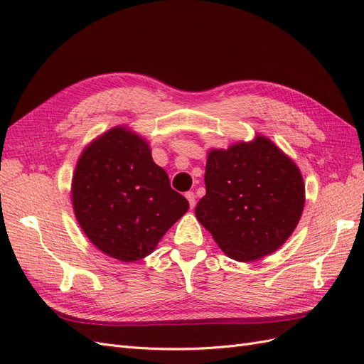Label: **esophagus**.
Listing matches in <instances>:
<instances>
[{"instance_id":"34e87169","label":"esophagus","mask_w":364,"mask_h":364,"mask_svg":"<svg viewBox=\"0 0 364 364\" xmlns=\"http://www.w3.org/2000/svg\"><path fill=\"white\" fill-rule=\"evenodd\" d=\"M185 197H186V200L190 202V206L194 208V206H196V196H194V193H191V191L185 193Z\"/></svg>"}]
</instances>
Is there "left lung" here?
<instances>
[{"label":"left lung","instance_id":"1","mask_svg":"<svg viewBox=\"0 0 364 364\" xmlns=\"http://www.w3.org/2000/svg\"><path fill=\"white\" fill-rule=\"evenodd\" d=\"M206 194L196 217L229 258L249 262L279 249L304 211L305 183L296 164L266 138L209 150Z\"/></svg>","mask_w":364,"mask_h":364}]
</instances>
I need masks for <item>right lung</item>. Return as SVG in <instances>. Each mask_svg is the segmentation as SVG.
<instances>
[{"mask_svg":"<svg viewBox=\"0 0 364 364\" xmlns=\"http://www.w3.org/2000/svg\"><path fill=\"white\" fill-rule=\"evenodd\" d=\"M71 196L85 235L123 262L150 255L190 208L153 162L147 141L123 126L107 130L82 151Z\"/></svg>","mask_w":364,"mask_h":364,"instance_id":"right-lung-1","label":"right lung"}]
</instances>
